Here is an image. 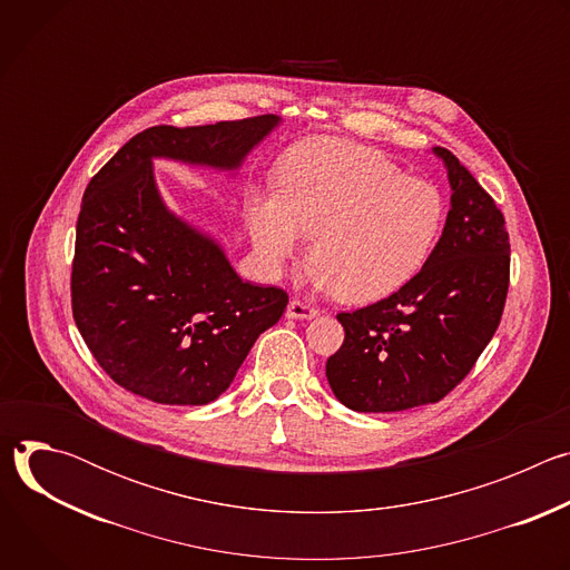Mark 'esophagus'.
I'll use <instances>...</instances> for the list:
<instances>
[{
  "mask_svg": "<svg viewBox=\"0 0 570 570\" xmlns=\"http://www.w3.org/2000/svg\"><path fill=\"white\" fill-rule=\"evenodd\" d=\"M286 315H288L291 320H311V317L317 315V308L304 304L302 299H291V302H288V308H286Z\"/></svg>",
  "mask_w": 570,
  "mask_h": 570,
  "instance_id": "1",
  "label": "esophagus"
}]
</instances>
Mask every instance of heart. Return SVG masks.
<instances>
[{"label":"heart","mask_w":570,"mask_h":570,"mask_svg":"<svg viewBox=\"0 0 570 570\" xmlns=\"http://www.w3.org/2000/svg\"><path fill=\"white\" fill-rule=\"evenodd\" d=\"M243 214L264 273H279L313 234L311 282L363 304L396 293L422 271L444 223V200L381 150L330 137L291 153L277 187H246Z\"/></svg>","instance_id":"obj_1"}]
</instances>
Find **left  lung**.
Wrapping results in <instances>:
<instances>
[{
	"mask_svg": "<svg viewBox=\"0 0 570 570\" xmlns=\"http://www.w3.org/2000/svg\"><path fill=\"white\" fill-rule=\"evenodd\" d=\"M451 209L424 268L385 299L338 313L343 347L327 361L341 403L399 413L444 399L492 341L510 286V236L494 198L446 148Z\"/></svg>",
	"mask_w": 570,
	"mask_h": 570,
	"instance_id": "1",
	"label": "left lung"
}]
</instances>
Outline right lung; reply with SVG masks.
Here are the masks:
<instances>
[{
	"instance_id": "right-lung-1",
	"label": "right lung",
	"mask_w": 570,
	"mask_h": 570,
	"mask_svg": "<svg viewBox=\"0 0 570 570\" xmlns=\"http://www.w3.org/2000/svg\"><path fill=\"white\" fill-rule=\"evenodd\" d=\"M275 115L153 126L90 180L76 223L71 311L104 372L155 403L205 405L234 381L288 295L243 282L223 248L161 200L153 157L234 171Z\"/></svg>"
}]
</instances>
